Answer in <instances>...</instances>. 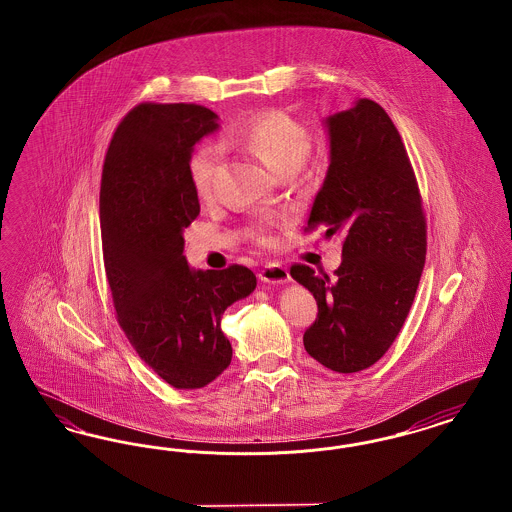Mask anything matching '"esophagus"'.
I'll return each mask as SVG.
<instances>
[{"label": "esophagus", "mask_w": 512, "mask_h": 512, "mask_svg": "<svg viewBox=\"0 0 512 512\" xmlns=\"http://www.w3.org/2000/svg\"><path fill=\"white\" fill-rule=\"evenodd\" d=\"M259 280L265 284H286L290 282V272L288 268L278 263H268L267 267H263L259 272Z\"/></svg>", "instance_id": "esophagus-1"}]
</instances>
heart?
I'll use <instances>...</instances> for the list:
<instances>
[{"label": "heart", "instance_id": "b5f03b06", "mask_svg": "<svg viewBox=\"0 0 512 512\" xmlns=\"http://www.w3.org/2000/svg\"><path fill=\"white\" fill-rule=\"evenodd\" d=\"M224 142L244 147L278 176L297 171L311 149V136L307 128L280 111H263L253 115L240 126L232 128ZM219 163L220 149L213 144H203L192 153L188 161V174L195 194L201 199L213 194Z\"/></svg>", "mask_w": 512, "mask_h": 512}]
</instances>
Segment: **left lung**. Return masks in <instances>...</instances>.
<instances>
[{
    "label": "left lung",
    "instance_id": "8db88e82",
    "mask_svg": "<svg viewBox=\"0 0 512 512\" xmlns=\"http://www.w3.org/2000/svg\"><path fill=\"white\" fill-rule=\"evenodd\" d=\"M328 171L309 226L341 234L336 278L305 265L292 278L315 295L318 318L303 345L320 365L351 374L374 365L397 338L426 259V222L413 167L388 113L372 99L324 121Z\"/></svg>",
    "mask_w": 512,
    "mask_h": 512
}]
</instances>
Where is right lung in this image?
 Here are the masks:
<instances>
[{
    "label": "right lung",
    "mask_w": 512,
    "mask_h": 512,
    "mask_svg": "<svg viewBox=\"0 0 512 512\" xmlns=\"http://www.w3.org/2000/svg\"><path fill=\"white\" fill-rule=\"evenodd\" d=\"M194 103H142L107 149L99 219L117 318L136 353L176 390L211 384L232 361L222 313L253 293L249 268L201 270L184 257V230L199 215L188 161L219 130Z\"/></svg>",
    "instance_id": "add662e5"
}]
</instances>
